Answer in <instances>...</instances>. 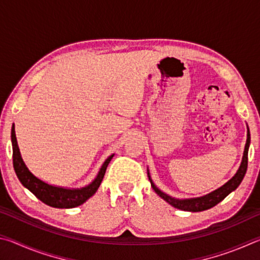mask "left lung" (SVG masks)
<instances>
[{"label":"left lung","mask_w":260,"mask_h":260,"mask_svg":"<svg viewBox=\"0 0 260 260\" xmlns=\"http://www.w3.org/2000/svg\"><path fill=\"white\" fill-rule=\"evenodd\" d=\"M249 144H250V132L248 128V139H246L243 158H242V162L239 171H237L236 174L230 180V181L223 184L222 187L217 189V190L209 193V195L199 197V199H191V200H175V199H172V197H170L169 195H166V193H164L162 191H160L159 189L153 184L150 177H149V180H150L151 182V187L153 190L157 192V195H159L162 200H165L167 203L177 209L183 210V211H191V212H200V211H204V210L213 208L214 205H217L219 202H221L223 199H225L228 193L232 192L233 190H235V189L239 187V184L241 183L242 180H243L246 169H248Z\"/></svg>","instance_id":"obj_1"}]
</instances>
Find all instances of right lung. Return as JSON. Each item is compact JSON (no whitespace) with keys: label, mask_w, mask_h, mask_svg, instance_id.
<instances>
[{"label":"right lung","mask_w":260,"mask_h":260,"mask_svg":"<svg viewBox=\"0 0 260 260\" xmlns=\"http://www.w3.org/2000/svg\"><path fill=\"white\" fill-rule=\"evenodd\" d=\"M11 142H12V162H14L15 172L18 177L19 181L24 187L28 189L30 192H33L37 199L40 200L43 203L52 206V208L58 209H71L76 206L81 205L82 203L94 195L98 190L101 182L104 178L105 171L109 165L110 160L112 159V156H110L104 164L101 167L98 177L91 182L89 186L81 189H64L59 187L50 186L46 182L41 181L40 179L29 172L27 167L21 159L18 144L15 134V125H12L11 129Z\"/></svg>","instance_id":"add662e5"}]
</instances>
